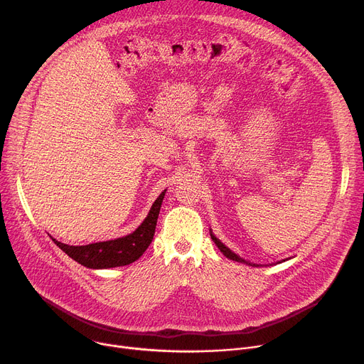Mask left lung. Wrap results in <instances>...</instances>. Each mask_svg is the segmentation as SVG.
Returning a JSON list of instances; mask_svg holds the SVG:
<instances>
[{"instance_id": "1", "label": "left lung", "mask_w": 364, "mask_h": 364, "mask_svg": "<svg viewBox=\"0 0 364 364\" xmlns=\"http://www.w3.org/2000/svg\"><path fill=\"white\" fill-rule=\"evenodd\" d=\"M210 237H212V240H213V242L216 244V247L220 250V252L226 257V258H229V259H234V261H238V262H245V264H248V266H255V264H251V262H248V261H245L244 258H241L240 255H237L235 252H232V251H230L225 244H222L213 234H212V230H210Z\"/></svg>"}]
</instances>
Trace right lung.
<instances>
[{"label":"right lung","mask_w":364,"mask_h":364,"mask_svg":"<svg viewBox=\"0 0 364 364\" xmlns=\"http://www.w3.org/2000/svg\"><path fill=\"white\" fill-rule=\"evenodd\" d=\"M165 190L158 196L154 202L145 220L136 228L134 232L110 241L94 242L88 245H67L56 240L52 241L73 259L80 262L81 266L88 269H112L127 266V264L136 261L149 247L154 240L156 219L161 210V203L164 200Z\"/></svg>","instance_id":"right-lung-1"}]
</instances>
